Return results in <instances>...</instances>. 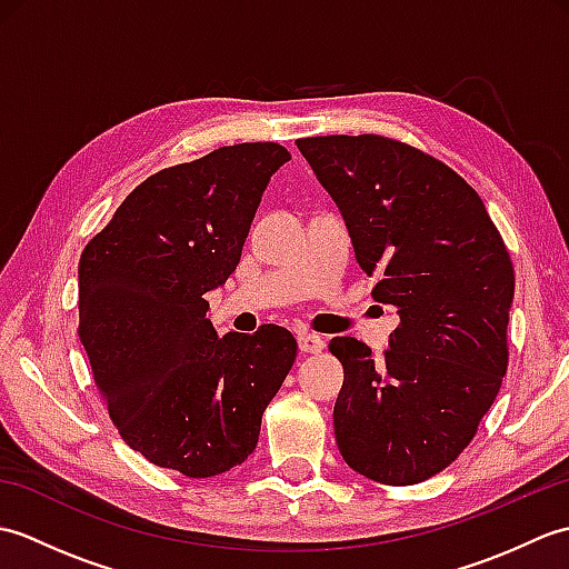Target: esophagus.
<instances>
[{
    "mask_svg": "<svg viewBox=\"0 0 569 569\" xmlns=\"http://www.w3.org/2000/svg\"><path fill=\"white\" fill-rule=\"evenodd\" d=\"M298 347H300V352H303V355H318L325 349V342H322V337L306 332V335L298 337Z\"/></svg>",
    "mask_w": 569,
    "mask_h": 569,
    "instance_id": "34e87169",
    "label": "esophagus"
}]
</instances>
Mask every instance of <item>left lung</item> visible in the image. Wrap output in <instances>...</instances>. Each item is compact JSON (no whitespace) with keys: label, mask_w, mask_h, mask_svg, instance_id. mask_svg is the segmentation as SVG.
I'll return each mask as SVG.
<instances>
[{"label":"left lung","mask_w":569,"mask_h":569,"mask_svg":"<svg viewBox=\"0 0 569 569\" xmlns=\"http://www.w3.org/2000/svg\"><path fill=\"white\" fill-rule=\"evenodd\" d=\"M296 143L377 281L373 300L401 318L383 359L355 337L330 342L345 367L337 447L359 475L418 485L455 462L501 389L511 257L477 190L432 156L379 134Z\"/></svg>","instance_id":"left-lung-1"}]
</instances>
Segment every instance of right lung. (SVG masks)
<instances>
[{"label": "right lung", "mask_w": 569, "mask_h": 569, "mask_svg": "<svg viewBox=\"0 0 569 569\" xmlns=\"http://www.w3.org/2000/svg\"><path fill=\"white\" fill-rule=\"evenodd\" d=\"M281 143L222 147L129 192L78 266V335L110 418L151 465L208 479L241 465L296 361L278 325L217 337L208 296L234 273Z\"/></svg>", "instance_id": "add662e5"}]
</instances>
